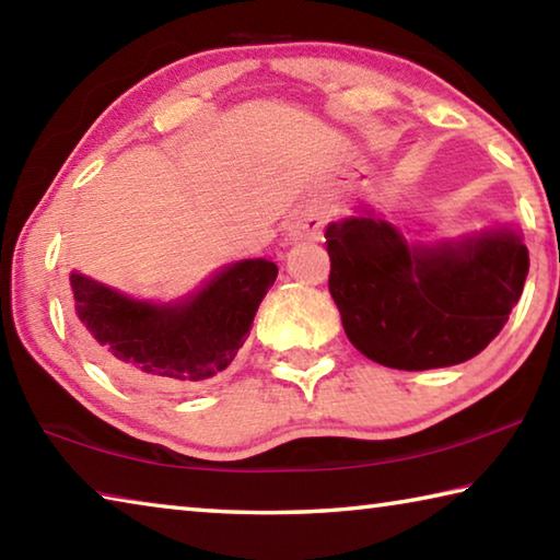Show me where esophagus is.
<instances>
[{"label": "esophagus", "mask_w": 560, "mask_h": 560, "mask_svg": "<svg viewBox=\"0 0 560 560\" xmlns=\"http://www.w3.org/2000/svg\"><path fill=\"white\" fill-rule=\"evenodd\" d=\"M326 224V214L316 210V207H306L291 217L289 222V236L291 240H320Z\"/></svg>", "instance_id": "obj_1"}]
</instances>
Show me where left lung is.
I'll return each mask as SVG.
<instances>
[{"instance_id": "left-lung-1", "label": "left lung", "mask_w": 560, "mask_h": 560, "mask_svg": "<svg viewBox=\"0 0 560 560\" xmlns=\"http://www.w3.org/2000/svg\"><path fill=\"white\" fill-rule=\"evenodd\" d=\"M328 291L360 353L397 371L479 355L524 291L528 249L514 232L457 246H410L373 214L328 224Z\"/></svg>"}]
</instances>
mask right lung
<instances>
[{"label":"right lung","instance_id":"add662e5","mask_svg":"<svg viewBox=\"0 0 560 560\" xmlns=\"http://www.w3.org/2000/svg\"><path fill=\"white\" fill-rule=\"evenodd\" d=\"M277 273L273 261L246 259L217 273L195 299L153 306L73 271V311L113 373L158 390H185L232 363Z\"/></svg>","mask_w":560,"mask_h":560}]
</instances>
